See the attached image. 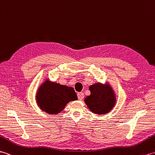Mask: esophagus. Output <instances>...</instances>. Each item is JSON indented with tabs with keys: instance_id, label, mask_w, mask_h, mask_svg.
<instances>
[{
	"instance_id": "obj_1",
	"label": "esophagus",
	"mask_w": 155,
	"mask_h": 155,
	"mask_svg": "<svg viewBox=\"0 0 155 155\" xmlns=\"http://www.w3.org/2000/svg\"><path fill=\"white\" fill-rule=\"evenodd\" d=\"M78 97L79 100H82L84 97V94L83 92H80L78 93Z\"/></svg>"
}]
</instances>
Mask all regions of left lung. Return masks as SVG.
I'll list each match as a JSON object with an SVG mask.
<instances>
[{
	"label": "left lung",
	"mask_w": 155,
	"mask_h": 155,
	"mask_svg": "<svg viewBox=\"0 0 155 155\" xmlns=\"http://www.w3.org/2000/svg\"><path fill=\"white\" fill-rule=\"evenodd\" d=\"M91 94L85 98L84 101L93 113L104 115L109 113L115 105V94L110 85L96 83L89 87Z\"/></svg>",
	"instance_id": "obj_1"
}]
</instances>
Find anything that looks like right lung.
<instances>
[{
  "instance_id": "obj_1",
  "label": "right lung",
  "mask_w": 155,
  "mask_h": 155,
  "mask_svg": "<svg viewBox=\"0 0 155 155\" xmlns=\"http://www.w3.org/2000/svg\"><path fill=\"white\" fill-rule=\"evenodd\" d=\"M36 99L41 110L49 114L56 115L69 102L77 100L78 97L73 87L46 80L38 89Z\"/></svg>"
}]
</instances>
